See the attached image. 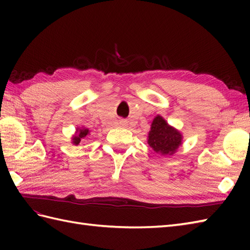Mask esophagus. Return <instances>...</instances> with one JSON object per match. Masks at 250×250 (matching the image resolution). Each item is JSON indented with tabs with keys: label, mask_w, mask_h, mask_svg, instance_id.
Here are the masks:
<instances>
[{
	"label": "esophagus",
	"mask_w": 250,
	"mask_h": 250,
	"mask_svg": "<svg viewBox=\"0 0 250 250\" xmlns=\"http://www.w3.org/2000/svg\"><path fill=\"white\" fill-rule=\"evenodd\" d=\"M120 125L122 126H126V125H128V122H126L125 120H120Z\"/></svg>",
	"instance_id": "1"
}]
</instances>
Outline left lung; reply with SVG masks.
Instances as JSON below:
<instances>
[{"instance_id": "8db88e82", "label": "left lung", "mask_w": 250, "mask_h": 250, "mask_svg": "<svg viewBox=\"0 0 250 250\" xmlns=\"http://www.w3.org/2000/svg\"><path fill=\"white\" fill-rule=\"evenodd\" d=\"M183 135L169 125L160 115L155 117L148 133V145L161 156H172L182 145Z\"/></svg>"}]
</instances>
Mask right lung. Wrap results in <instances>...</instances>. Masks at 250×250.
<instances>
[{"label":"right lung","instance_id":"1","mask_svg":"<svg viewBox=\"0 0 250 250\" xmlns=\"http://www.w3.org/2000/svg\"><path fill=\"white\" fill-rule=\"evenodd\" d=\"M90 133L89 129L86 128H83V129H79L77 128L76 130V134L72 137V143L74 145H79V143H81L84 137H87Z\"/></svg>","mask_w":250,"mask_h":250}]
</instances>
